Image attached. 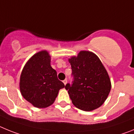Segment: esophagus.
<instances>
[{"mask_svg": "<svg viewBox=\"0 0 134 134\" xmlns=\"http://www.w3.org/2000/svg\"><path fill=\"white\" fill-rule=\"evenodd\" d=\"M67 80H66V79L65 80H63V83H64V84L66 85V84H67Z\"/></svg>", "mask_w": 134, "mask_h": 134, "instance_id": "esophagus-1", "label": "esophagus"}]
</instances>
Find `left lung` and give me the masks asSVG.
<instances>
[{
  "instance_id": "8db88e82",
  "label": "left lung",
  "mask_w": 134,
  "mask_h": 134,
  "mask_svg": "<svg viewBox=\"0 0 134 134\" xmlns=\"http://www.w3.org/2000/svg\"><path fill=\"white\" fill-rule=\"evenodd\" d=\"M74 81L67 83L73 104L84 111L100 107L107 98L111 89L108 73L100 59L90 51H80L69 59Z\"/></svg>"
}]
</instances>
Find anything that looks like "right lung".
<instances>
[{"label":"right lung","instance_id":"1","mask_svg":"<svg viewBox=\"0 0 134 134\" xmlns=\"http://www.w3.org/2000/svg\"><path fill=\"white\" fill-rule=\"evenodd\" d=\"M65 85L51 66V56L40 51L28 60L20 76L19 88L23 97L35 107L46 108L53 104L59 90Z\"/></svg>","mask_w":134,"mask_h":134}]
</instances>
